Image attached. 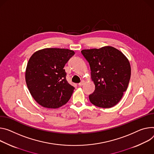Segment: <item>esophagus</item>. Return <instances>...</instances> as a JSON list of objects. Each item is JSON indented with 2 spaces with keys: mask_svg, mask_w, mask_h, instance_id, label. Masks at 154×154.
Segmentation results:
<instances>
[{
  "mask_svg": "<svg viewBox=\"0 0 154 154\" xmlns=\"http://www.w3.org/2000/svg\"><path fill=\"white\" fill-rule=\"evenodd\" d=\"M84 82H84V80H82V81L79 83V84H78V85H79V86H82L83 84H84Z\"/></svg>",
  "mask_w": 154,
  "mask_h": 154,
  "instance_id": "34e87169",
  "label": "esophagus"
}]
</instances>
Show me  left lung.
Masks as SVG:
<instances>
[{
	"mask_svg": "<svg viewBox=\"0 0 154 154\" xmlns=\"http://www.w3.org/2000/svg\"><path fill=\"white\" fill-rule=\"evenodd\" d=\"M82 54L89 63L95 90L89 95L96 106L110 108L116 105L127 91L131 77L128 59L119 50L110 46L83 50Z\"/></svg>",
	"mask_w": 154,
	"mask_h": 154,
	"instance_id": "1",
	"label": "left lung"
}]
</instances>
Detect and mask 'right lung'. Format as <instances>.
Here are the masks:
<instances>
[{
	"label": "right lung",
	"instance_id": "obj_1",
	"mask_svg": "<svg viewBox=\"0 0 154 154\" xmlns=\"http://www.w3.org/2000/svg\"><path fill=\"white\" fill-rule=\"evenodd\" d=\"M74 51L64 48H44L35 52L26 70V82L35 101L46 108L66 104L74 87L66 80L65 64Z\"/></svg>",
	"mask_w": 154,
	"mask_h": 154
}]
</instances>
